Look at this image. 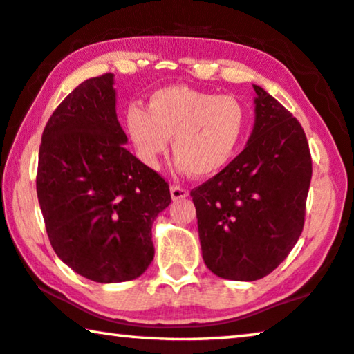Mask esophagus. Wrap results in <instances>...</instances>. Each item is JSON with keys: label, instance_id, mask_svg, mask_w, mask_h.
<instances>
[{"label": "esophagus", "instance_id": "34e87169", "mask_svg": "<svg viewBox=\"0 0 354 354\" xmlns=\"http://www.w3.org/2000/svg\"><path fill=\"white\" fill-rule=\"evenodd\" d=\"M171 196L174 201H178V199H183V198H188V192L182 187H177V185H172L171 187Z\"/></svg>", "mask_w": 354, "mask_h": 354}]
</instances>
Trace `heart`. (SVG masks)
I'll list each match as a JSON object with an SVG mask.
<instances>
[{"mask_svg":"<svg viewBox=\"0 0 354 354\" xmlns=\"http://www.w3.org/2000/svg\"><path fill=\"white\" fill-rule=\"evenodd\" d=\"M247 127V111L237 97L187 85L156 90L149 111L133 106L127 131L147 166L156 167L172 138L174 167L194 177L214 176L236 153Z\"/></svg>","mask_w":354,"mask_h":354,"instance_id":"heart-1","label":"heart"}]
</instances>
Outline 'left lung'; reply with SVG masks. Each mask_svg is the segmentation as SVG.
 I'll list each match as a JSON object with an SVG mask.
<instances>
[{
  "instance_id": "obj_1",
  "label": "left lung",
  "mask_w": 354,
  "mask_h": 354,
  "mask_svg": "<svg viewBox=\"0 0 354 354\" xmlns=\"http://www.w3.org/2000/svg\"><path fill=\"white\" fill-rule=\"evenodd\" d=\"M245 149L192 193L203 259L226 280L269 275L296 245L312 180L306 133L258 85Z\"/></svg>"
}]
</instances>
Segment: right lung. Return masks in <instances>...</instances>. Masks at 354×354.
<instances>
[{
    "label": "right lung",
    "mask_w": 354,
    "mask_h": 354,
    "mask_svg": "<svg viewBox=\"0 0 354 354\" xmlns=\"http://www.w3.org/2000/svg\"><path fill=\"white\" fill-rule=\"evenodd\" d=\"M113 74L85 80L48 118L36 189L57 257L97 283L138 279L155 257L151 225L169 185L124 149Z\"/></svg>",
    "instance_id": "1"
}]
</instances>
